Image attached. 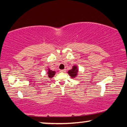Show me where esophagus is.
<instances>
[{
	"label": "esophagus",
	"instance_id": "esophagus-1",
	"mask_svg": "<svg viewBox=\"0 0 127 127\" xmlns=\"http://www.w3.org/2000/svg\"><path fill=\"white\" fill-rule=\"evenodd\" d=\"M60 72H65L66 69H61V70H60Z\"/></svg>",
	"mask_w": 127,
	"mask_h": 127
}]
</instances>
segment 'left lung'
Returning <instances> with one entry per match:
<instances>
[{
  "mask_svg": "<svg viewBox=\"0 0 127 127\" xmlns=\"http://www.w3.org/2000/svg\"><path fill=\"white\" fill-rule=\"evenodd\" d=\"M78 72V69L77 68V65L73 66V68L72 69H70L68 72V73L69 75L72 77V78H75L77 76V73Z\"/></svg>",
  "mask_w": 127,
  "mask_h": 127,
  "instance_id": "left-lung-1",
  "label": "left lung"
}]
</instances>
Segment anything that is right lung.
<instances>
[{
    "instance_id": "obj_1",
    "label": "right lung",
    "mask_w": 127,
    "mask_h": 127,
    "mask_svg": "<svg viewBox=\"0 0 127 127\" xmlns=\"http://www.w3.org/2000/svg\"><path fill=\"white\" fill-rule=\"evenodd\" d=\"M56 72L55 71H53V70H50V69L48 68V77H49L50 78H53V77H54V76Z\"/></svg>"
}]
</instances>
